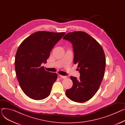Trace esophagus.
<instances>
[{
    "instance_id": "obj_1",
    "label": "esophagus",
    "mask_w": 125,
    "mask_h": 125,
    "mask_svg": "<svg viewBox=\"0 0 125 125\" xmlns=\"http://www.w3.org/2000/svg\"><path fill=\"white\" fill-rule=\"evenodd\" d=\"M60 76L62 78H63V79H65V78H67V76H63V75H60Z\"/></svg>"
}]
</instances>
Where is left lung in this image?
Segmentation results:
<instances>
[{"label":"left lung","instance_id":"8db88e82","mask_svg":"<svg viewBox=\"0 0 125 125\" xmlns=\"http://www.w3.org/2000/svg\"><path fill=\"white\" fill-rule=\"evenodd\" d=\"M73 44V62L77 65L79 79L70 76L71 88L66 91L71 100L83 103L88 101L99 89L105 69L106 59L100 44L87 33L75 31L68 33L63 38Z\"/></svg>","mask_w":125,"mask_h":125}]
</instances>
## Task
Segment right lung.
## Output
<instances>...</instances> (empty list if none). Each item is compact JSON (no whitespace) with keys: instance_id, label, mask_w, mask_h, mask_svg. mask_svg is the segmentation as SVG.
Here are the masks:
<instances>
[{"instance_id":"obj_1","label":"right lung","mask_w":125,"mask_h":125,"mask_svg":"<svg viewBox=\"0 0 125 125\" xmlns=\"http://www.w3.org/2000/svg\"><path fill=\"white\" fill-rule=\"evenodd\" d=\"M65 32L38 31L21 43L15 56V70L23 92L32 99L39 100L48 97L57 74L47 71L42 63H47L54 45Z\"/></svg>"}]
</instances>
